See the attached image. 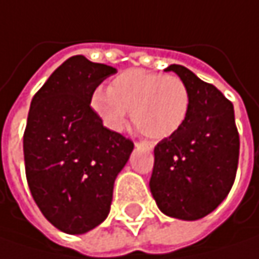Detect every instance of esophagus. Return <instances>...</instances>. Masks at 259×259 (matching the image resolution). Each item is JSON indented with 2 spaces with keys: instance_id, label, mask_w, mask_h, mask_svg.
Here are the masks:
<instances>
[{
  "instance_id": "1",
  "label": "esophagus",
  "mask_w": 259,
  "mask_h": 259,
  "mask_svg": "<svg viewBox=\"0 0 259 259\" xmlns=\"http://www.w3.org/2000/svg\"><path fill=\"white\" fill-rule=\"evenodd\" d=\"M135 147H148V148H151V144H148V142H135Z\"/></svg>"
}]
</instances>
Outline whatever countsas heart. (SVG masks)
I'll use <instances>...</instances> for the list:
<instances>
[{
  "label": "heart",
  "instance_id": "heart-1",
  "mask_svg": "<svg viewBox=\"0 0 259 259\" xmlns=\"http://www.w3.org/2000/svg\"><path fill=\"white\" fill-rule=\"evenodd\" d=\"M90 106L109 130H123L130 112L135 129L158 141L170 138L185 124L191 111V92L177 75L129 69L118 74L108 89L98 87Z\"/></svg>",
  "mask_w": 259,
  "mask_h": 259
}]
</instances>
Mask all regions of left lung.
<instances>
[{
  "mask_svg": "<svg viewBox=\"0 0 259 259\" xmlns=\"http://www.w3.org/2000/svg\"><path fill=\"white\" fill-rule=\"evenodd\" d=\"M191 92L185 124L154 148L150 188L157 206L172 218L194 221L215 210L237 172L240 139L233 104L212 84L181 65H170Z\"/></svg>",
  "mask_w": 259,
  "mask_h": 259,
  "instance_id": "8db88e82",
  "label": "left lung"
}]
</instances>
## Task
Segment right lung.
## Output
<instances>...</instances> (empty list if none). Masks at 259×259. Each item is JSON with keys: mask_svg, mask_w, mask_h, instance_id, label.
Masks as SVG:
<instances>
[{"mask_svg": "<svg viewBox=\"0 0 259 259\" xmlns=\"http://www.w3.org/2000/svg\"><path fill=\"white\" fill-rule=\"evenodd\" d=\"M115 72L72 56L31 102L23 133L26 181L46 220L68 234H82L108 217L114 181L133 150L90 106L92 93Z\"/></svg>", "mask_w": 259, "mask_h": 259, "instance_id": "right-lung-1", "label": "right lung"}]
</instances>
